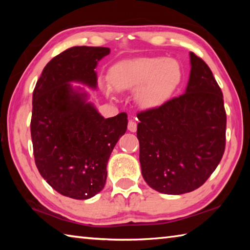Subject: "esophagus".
<instances>
[{"instance_id":"obj_1","label":"esophagus","mask_w":250,"mask_h":250,"mask_svg":"<svg viewBox=\"0 0 250 250\" xmlns=\"http://www.w3.org/2000/svg\"><path fill=\"white\" fill-rule=\"evenodd\" d=\"M128 130L130 131V132H135V131H137V122H135L134 120H129Z\"/></svg>"}]
</instances>
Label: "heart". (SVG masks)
<instances>
[{"label":"heart","instance_id":"1","mask_svg":"<svg viewBox=\"0 0 250 250\" xmlns=\"http://www.w3.org/2000/svg\"><path fill=\"white\" fill-rule=\"evenodd\" d=\"M183 78L180 62L167 57H142L121 62L112 68L111 79L117 89L134 90L135 100L145 108L163 104ZM107 92L110 89L107 87Z\"/></svg>","mask_w":250,"mask_h":250}]
</instances>
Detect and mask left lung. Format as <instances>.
Listing matches in <instances>:
<instances>
[{
	"label": "left lung",
	"instance_id": "obj_1",
	"mask_svg": "<svg viewBox=\"0 0 250 250\" xmlns=\"http://www.w3.org/2000/svg\"><path fill=\"white\" fill-rule=\"evenodd\" d=\"M191 71L183 95L138 113L140 166L146 184L170 195L205 183L225 150L223 94L206 62L189 53Z\"/></svg>",
	"mask_w": 250,
	"mask_h": 250
}]
</instances>
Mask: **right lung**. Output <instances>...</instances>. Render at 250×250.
<instances>
[{
  "label": "right lung",
  "mask_w": 250,
  "mask_h": 250,
  "mask_svg": "<svg viewBox=\"0 0 250 250\" xmlns=\"http://www.w3.org/2000/svg\"><path fill=\"white\" fill-rule=\"evenodd\" d=\"M108 47L75 46L45 66L33 92L31 135L36 167L62 195L88 200L104 188L107 164L126 131L125 112L104 118L82 83L97 89L96 67Z\"/></svg>",
  "instance_id": "1"
}]
</instances>
